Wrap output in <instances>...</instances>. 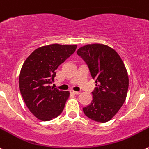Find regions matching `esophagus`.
<instances>
[{"mask_svg": "<svg viewBox=\"0 0 149 149\" xmlns=\"http://www.w3.org/2000/svg\"><path fill=\"white\" fill-rule=\"evenodd\" d=\"M70 92L71 93H73V94H76V95L80 94V92H79V91H73V89L70 90Z\"/></svg>", "mask_w": 149, "mask_h": 149, "instance_id": "1", "label": "esophagus"}]
</instances>
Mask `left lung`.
Returning <instances> with one entry per match:
<instances>
[{
	"instance_id": "obj_1",
	"label": "left lung",
	"mask_w": 149,
	"mask_h": 149,
	"mask_svg": "<svg viewBox=\"0 0 149 149\" xmlns=\"http://www.w3.org/2000/svg\"><path fill=\"white\" fill-rule=\"evenodd\" d=\"M77 54L87 63L97 86L91 104L83 108L84 114L94 121L108 122L126 99L129 79L124 63L115 49L102 44L84 45Z\"/></svg>"
}]
</instances>
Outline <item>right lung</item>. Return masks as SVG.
I'll list each match as a JSON object with an SVG mask.
<instances>
[{"mask_svg": "<svg viewBox=\"0 0 149 149\" xmlns=\"http://www.w3.org/2000/svg\"><path fill=\"white\" fill-rule=\"evenodd\" d=\"M76 45H53L37 48L23 64L19 88L29 111L41 121H49L62 112L69 91L51 87L56 70L76 50Z\"/></svg>", "mask_w": 149, "mask_h": 149, "instance_id": "1", "label": "right lung"}]
</instances>
